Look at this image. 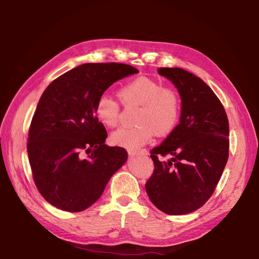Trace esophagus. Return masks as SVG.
Masks as SVG:
<instances>
[{"label":"esophagus","instance_id":"34e87169","mask_svg":"<svg viewBox=\"0 0 259 259\" xmlns=\"http://www.w3.org/2000/svg\"><path fill=\"white\" fill-rule=\"evenodd\" d=\"M128 153H129L130 156H135V155H138V154L146 155L147 154V151L146 150H133V148H129Z\"/></svg>","mask_w":259,"mask_h":259}]
</instances>
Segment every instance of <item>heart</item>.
<instances>
[{
	"label": "heart",
	"mask_w": 259,
	"mask_h": 259,
	"mask_svg": "<svg viewBox=\"0 0 259 259\" xmlns=\"http://www.w3.org/2000/svg\"><path fill=\"white\" fill-rule=\"evenodd\" d=\"M119 97L125 106L139 105L135 121L137 124L114 131V145L136 148L147 143L153 135L166 136L176 128L182 112V99L174 88L163 87L154 78L140 76L119 89ZM96 116L104 125L115 128L120 122V104L111 96L103 95L95 107Z\"/></svg>",
	"instance_id": "b5f03b06"
}]
</instances>
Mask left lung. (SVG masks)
Here are the masks:
<instances>
[{"instance_id": "8db88e82", "label": "left lung", "mask_w": 259, "mask_h": 259, "mask_svg": "<svg viewBox=\"0 0 259 259\" xmlns=\"http://www.w3.org/2000/svg\"><path fill=\"white\" fill-rule=\"evenodd\" d=\"M182 98L181 122L151 151L154 171L145 184L155 207L185 214L202 207L213 194L229 159V119L213 91L183 68L161 67ZM171 155L168 162L159 157Z\"/></svg>"}]
</instances>
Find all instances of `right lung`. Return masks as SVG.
<instances>
[{
    "mask_svg": "<svg viewBox=\"0 0 259 259\" xmlns=\"http://www.w3.org/2000/svg\"><path fill=\"white\" fill-rule=\"evenodd\" d=\"M136 73L126 64H83L57 77L41 96L27 153L35 185L56 208L69 212L89 208L125 162L123 147L105 145L107 131L95 107L114 82Z\"/></svg>",
    "mask_w": 259,
    "mask_h": 259,
    "instance_id": "1",
    "label": "right lung"
}]
</instances>
